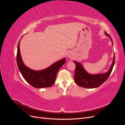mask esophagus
I'll return each instance as SVG.
<instances>
[{
    "label": "esophagus",
    "instance_id": "esophagus-1",
    "mask_svg": "<svg viewBox=\"0 0 125 125\" xmlns=\"http://www.w3.org/2000/svg\"><path fill=\"white\" fill-rule=\"evenodd\" d=\"M73 54L71 52H69L67 54V57H68V58H72L73 57Z\"/></svg>",
    "mask_w": 125,
    "mask_h": 125
}]
</instances>
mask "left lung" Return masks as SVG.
Instances as JSON below:
<instances>
[{
	"label": "left lung",
	"instance_id": "obj_1",
	"mask_svg": "<svg viewBox=\"0 0 125 125\" xmlns=\"http://www.w3.org/2000/svg\"><path fill=\"white\" fill-rule=\"evenodd\" d=\"M106 35L110 37L113 45L112 39L108 34L105 32ZM75 64V69L74 80L75 83L79 86L85 88H95L100 86L106 81L110 75L115 63V55L114 56L113 61L109 70L106 73L98 74H91L86 73L82 67L81 64L77 62H73Z\"/></svg>",
	"mask_w": 125,
	"mask_h": 125
}]
</instances>
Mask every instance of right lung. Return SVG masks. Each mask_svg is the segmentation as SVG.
I'll use <instances>...</instances> for the list:
<instances>
[{
    "label": "right lung",
    "mask_w": 125,
    "mask_h": 125,
    "mask_svg": "<svg viewBox=\"0 0 125 125\" xmlns=\"http://www.w3.org/2000/svg\"><path fill=\"white\" fill-rule=\"evenodd\" d=\"M20 42L18 45L17 62L18 68L26 81L36 88H48L54 84L56 74L60 68L66 62L63 58L54 63L47 68L43 70L35 71L29 68L23 63L20 52Z\"/></svg>",
    "instance_id": "right-lung-1"
}]
</instances>
